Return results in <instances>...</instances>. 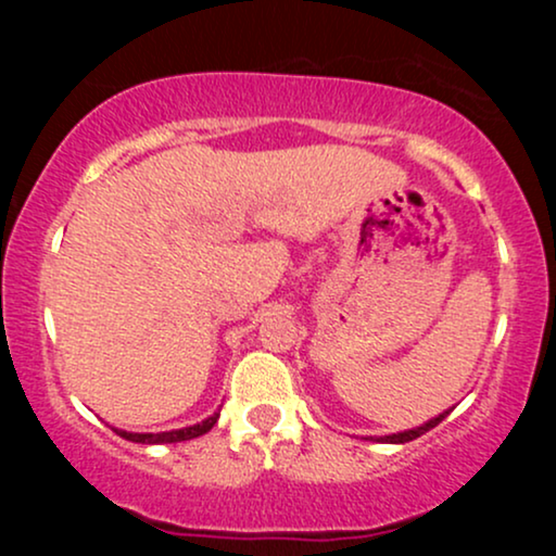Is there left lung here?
<instances>
[{
	"label": "left lung",
	"instance_id": "obj_1",
	"mask_svg": "<svg viewBox=\"0 0 556 556\" xmlns=\"http://www.w3.org/2000/svg\"><path fill=\"white\" fill-rule=\"evenodd\" d=\"M452 410H444V413H439L437 418H431L429 424H424V426H418V429H410V431H400V433H389V437H379L376 439V442H384V444H405V442H413V439H418V437H424L426 431H431L433 426H439L442 424V420L450 416ZM374 439V437H371Z\"/></svg>",
	"mask_w": 556,
	"mask_h": 556
}]
</instances>
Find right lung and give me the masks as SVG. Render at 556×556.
<instances>
[{
    "mask_svg": "<svg viewBox=\"0 0 556 556\" xmlns=\"http://www.w3.org/2000/svg\"><path fill=\"white\" fill-rule=\"evenodd\" d=\"M216 418H219V413H214V416H208L206 420H201V424L195 426H185V429H177V431H159V433H130V431H119V437L127 439V442H138V444H172V442H188V439H195V437H203L206 431L214 429Z\"/></svg>",
    "mask_w": 556,
    "mask_h": 556,
    "instance_id": "right-lung-1",
    "label": "right lung"
}]
</instances>
